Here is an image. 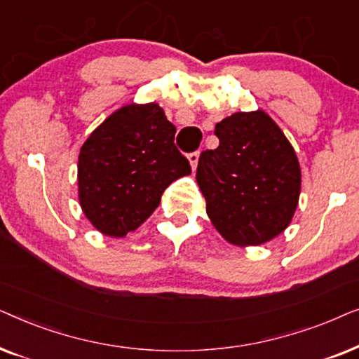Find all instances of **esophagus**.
Wrapping results in <instances>:
<instances>
[{"label":"esophagus","instance_id":"1","mask_svg":"<svg viewBox=\"0 0 359 359\" xmlns=\"http://www.w3.org/2000/svg\"><path fill=\"white\" fill-rule=\"evenodd\" d=\"M188 160L191 163V168L196 170V166H198V161H199V151H191L188 155Z\"/></svg>","mask_w":359,"mask_h":359}]
</instances>
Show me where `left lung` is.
<instances>
[{
  "label": "left lung",
  "mask_w": 359,
  "mask_h": 359,
  "mask_svg": "<svg viewBox=\"0 0 359 359\" xmlns=\"http://www.w3.org/2000/svg\"><path fill=\"white\" fill-rule=\"evenodd\" d=\"M215 150L199 156L196 180L208 215L225 240L259 245L291 222L301 194V168L266 112H235L215 126Z\"/></svg>",
  "instance_id": "obj_1"
}]
</instances>
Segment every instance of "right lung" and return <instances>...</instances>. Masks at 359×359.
<instances>
[{"mask_svg": "<svg viewBox=\"0 0 359 359\" xmlns=\"http://www.w3.org/2000/svg\"><path fill=\"white\" fill-rule=\"evenodd\" d=\"M176 127L155 102L111 114L83 144L78 189L83 212L100 232L124 237L150 217L175 180L191 173L175 145Z\"/></svg>", "mask_w": 359, "mask_h": 359, "instance_id": "1", "label": "right lung"}]
</instances>
